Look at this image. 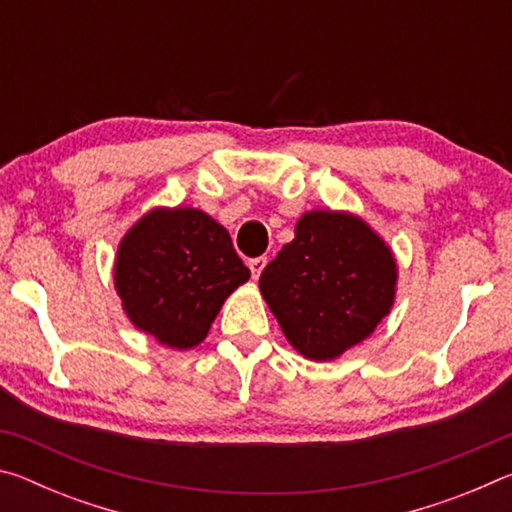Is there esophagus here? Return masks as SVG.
Segmentation results:
<instances>
[{"mask_svg":"<svg viewBox=\"0 0 512 512\" xmlns=\"http://www.w3.org/2000/svg\"><path fill=\"white\" fill-rule=\"evenodd\" d=\"M264 266H266V257H253V259H248V268H250V273H253V280H257V277L262 275Z\"/></svg>","mask_w":512,"mask_h":512,"instance_id":"34e87169","label":"esophagus"}]
</instances>
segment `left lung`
<instances>
[{"label": "left lung", "instance_id": "1", "mask_svg": "<svg viewBox=\"0 0 512 512\" xmlns=\"http://www.w3.org/2000/svg\"><path fill=\"white\" fill-rule=\"evenodd\" d=\"M391 248L350 212L311 210L259 277L287 341L311 361H332L375 332L395 302Z\"/></svg>", "mask_w": 512, "mask_h": 512}]
</instances>
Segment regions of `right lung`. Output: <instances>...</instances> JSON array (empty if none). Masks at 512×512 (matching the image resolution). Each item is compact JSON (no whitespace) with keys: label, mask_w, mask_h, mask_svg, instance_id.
Instances as JSON below:
<instances>
[{"label":"right lung","mask_w":512,"mask_h":512,"mask_svg":"<svg viewBox=\"0 0 512 512\" xmlns=\"http://www.w3.org/2000/svg\"><path fill=\"white\" fill-rule=\"evenodd\" d=\"M250 271L223 225L194 207H155L121 239L115 289L131 323L173 350L201 343Z\"/></svg>","instance_id":"right-lung-1"}]
</instances>
